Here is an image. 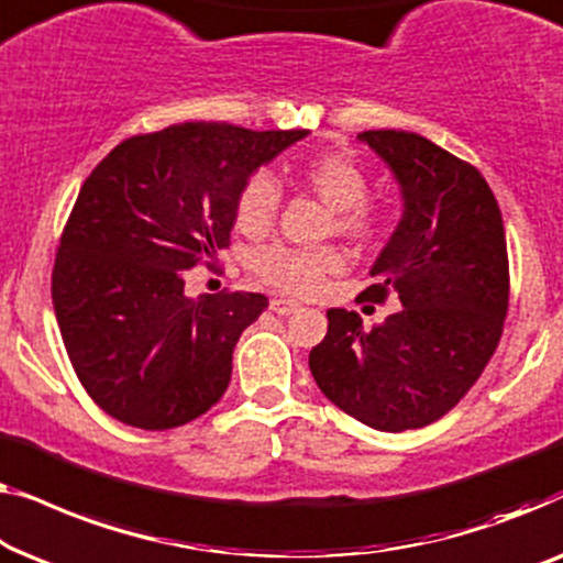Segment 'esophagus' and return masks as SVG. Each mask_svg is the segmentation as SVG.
Returning <instances> with one entry per match:
<instances>
[{
	"mask_svg": "<svg viewBox=\"0 0 563 563\" xmlns=\"http://www.w3.org/2000/svg\"><path fill=\"white\" fill-rule=\"evenodd\" d=\"M271 311H275L278 316H290L298 311V303L296 300H288V298H273L271 300Z\"/></svg>",
	"mask_w": 563,
	"mask_h": 563,
	"instance_id": "obj_1",
	"label": "esophagus"
}]
</instances>
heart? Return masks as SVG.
Returning a JSON list of instances; mask_svg holds the SVG:
<instances>
[{"mask_svg":"<svg viewBox=\"0 0 563 563\" xmlns=\"http://www.w3.org/2000/svg\"><path fill=\"white\" fill-rule=\"evenodd\" d=\"M300 180L336 209V229L350 240L369 242L383 232V213L367 201L369 176L346 153H319L300 165ZM280 209V186L271 173H255L242 186L234 206V224L244 234H265L275 224ZM252 271L271 288L290 296H313L329 278L344 271L342 250L292 247L273 244L252 257Z\"/></svg>","mask_w":563,"mask_h":563,"instance_id":"1","label":"heart"}]
</instances>
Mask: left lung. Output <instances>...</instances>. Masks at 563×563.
I'll list each match as a JSON object with an SVG mask.
<instances>
[{"label": "left lung", "instance_id": "8db88e82", "mask_svg": "<svg viewBox=\"0 0 563 563\" xmlns=\"http://www.w3.org/2000/svg\"><path fill=\"white\" fill-rule=\"evenodd\" d=\"M360 140L398 178L402 219L372 265L364 298L398 311L364 329L329 308V331L308 357L316 385L346 416L377 431L423 429L477 383L503 336L510 265L503 213L472 163L402 130Z\"/></svg>", "mask_w": 563, "mask_h": 563}]
</instances>
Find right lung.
I'll use <instances>...</instances> for the list:
<instances>
[{"mask_svg":"<svg viewBox=\"0 0 563 563\" xmlns=\"http://www.w3.org/2000/svg\"><path fill=\"white\" fill-rule=\"evenodd\" d=\"M306 134L173 124L126 137L84 180L55 252L53 308L68 360L104 413L165 431L224 395L236 339L267 298H188L186 273L229 247L242 186Z\"/></svg>","mask_w":563,"mask_h":563,"instance_id":"1","label":"right lung"}]
</instances>
